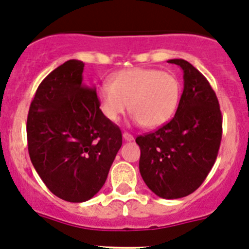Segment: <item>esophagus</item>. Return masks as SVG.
Returning a JSON list of instances; mask_svg holds the SVG:
<instances>
[{
    "label": "esophagus",
    "mask_w": 249,
    "mask_h": 249,
    "mask_svg": "<svg viewBox=\"0 0 249 249\" xmlns=\"http://www.w3.org/2000/svg\"><path fill=\"white\" fill-rule=\"evenodd\" d=\"M123 137H124L125 141H132V140H134V136H132L131 134H129V132H124V134H123Z\"/></svg>",
    "instance_id": "esophagus-1"
}]
</instances>
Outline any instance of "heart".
<instances>
[{"label":"heart","mask_w":249,"mask_h":249,"mask_svg":"<svg viewBox=\"0 0 249 249\" xmlns=\"http://www.w3.org/2000/svg\"><path fill=\"white\" fill-rule=\"evenodd\" d=\"M179 95L178 78L155 69L123 70L97 90L100 109L109 122H117L129 105L134 122L149 129L172 117Z\"/></svg>","instance_id":"heart-1"}]
</instances>
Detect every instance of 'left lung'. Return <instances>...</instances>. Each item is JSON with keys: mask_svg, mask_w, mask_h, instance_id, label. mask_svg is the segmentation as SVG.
I'll use <instances>...</instances> for the list:
<instances>
[{"mask_svg": "<svg viewBox=\"0 0 249 249\" xmlns=\"http://www.w3.org/2000/svg\"><path fill=\"white\" fill-rule=\"evenodd\" d=\"M183 70L184 89L175 117L154 132L136 139L140 172L162 199L194 193L214 165L222 141V112L208 80L183 59L169 60Z\"/></svg>", "mask_w": 249, "mask_h": 249, "instance_id": "1", "label": "left lung"}]
</instances>
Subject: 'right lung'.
Segmentation results:
<instances>
[{"label": "right lung", "instance_id": "right-lung-1", "mask_svg": "<svg viewBox=\"0 0 249 249\" xmlns=\"http://www.w3.org/2000/svg\"><path fill=\"white\" fill-rule=\"evenodd\" d=\"M84 64L69 60L39 84L27 115L32 165L48 189L69 202H84L105 184L122 131L100 109L94 87L83 83Z\"/></svg>", "mask_w": 249, "mask_h": 249}]
</instances>
